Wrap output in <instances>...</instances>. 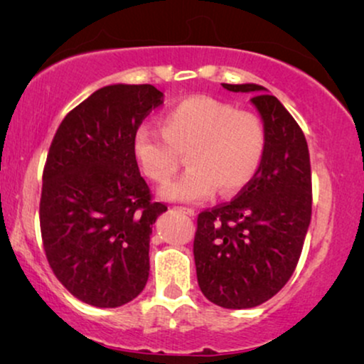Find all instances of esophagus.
<instances>
[{"instance_id":"esophagus-1","label":"esophagus","mask_w":364,"mask_h":364,"mask_svg":"<svg viewBox=\"0 0 364 364\" xmlns=\"http://www.w3.org/2000/svg\"><path fill=\"white\" fill-rule=\"evenodd\" d=\"M177 210H181L182 213H187V215H191V217L196 215V210H193V208H188V207H177Z\"/></svg>"}]
</instances>
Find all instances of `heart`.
<instances>
[{
	"mask_svg": "<svg viewBox=\"0 0 364 364\" xmlns=\"http://www.w3.org/2000/svg\"><path fill=\"white\" fill-rule=\"evenodd\" d=\"M161 129L142 126L132 139V152L146 177L167 183L187 154L191 167L159 196L168 202H200L218 188L222 196L242 191L255 177L267 147L260 117L235 111L207 96H191L161 116Z\"/></svg>",
	"mask_w": 364,
	"mask_h": 364,
	"instance_id": "obj_1",
	"label": "heart"
}]
</instances>
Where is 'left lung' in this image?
I'll return each mask as SVG.
<instances>
[{"mask_svg": "<svg viewBox=\"0 0 364 364\" xmlns=\"http://www.w3.org/2000/svg\"><path fill=\"white\" fill-rule=\"evenodd\" d=\"M222 86L253 94L267 147L242 192L198 215L193 258L207 300L243 310L270 300L295 272L311 220L310 154L300 126L267 87Z\"/></svg>", "mask_w": 364, "mask_h": 364, "instance_id": "obj_1", "label": "left lung"}]
</instances>
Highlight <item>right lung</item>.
<instances>
[{"label":"right lung","instance_id":"obj_1","mask_svg":"<svg viewBox=\"0 0 364 364\" xmlns=\"http://www.w3.org/2000/svg\"><path fill=\"white\" fill-rule=\"evenodd\" d=\"M164 92L111 84L64 117L43 172L39 222L58 280L87 305L132 301L149 278V242L167 210L151 200L132 152L134 134Z\"/></svg>","mask_w":364,"mask_h":364}]
</instances>
